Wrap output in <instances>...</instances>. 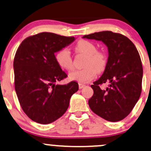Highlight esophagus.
Returning <instances> with one entry per match:
<instances>
[{"mask_svg":"<svg viewBox=\"0 0 151 151\" xmlns=\"http://www.w3.org/2000/svg\"><path fill=\"white\" fill-rule=\"evenodd\" d=\"M78 86H79V88L81 89V88H83V87H85V86H86V85L83 84V83H79Z\"/></svg>","mask_w":151,"mask_h":151,"instance_id":"34e87169","label":"esophagus"}]
</instances>
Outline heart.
Instances as JSON below:
<instances>
[{"instance_id":"obj_1","label":"heart","mask_w":151,"mask_h":151,"mask_svg":"<svg viewBox=\"0 0 151 151\" xmlns=\"http://www.w3.org/2000/svg\"><path fill=\"white\" fill-rule=\"evenodd\" d=\"M75 51L78 54L86 55L83 66L81 70H74L69 74L71 80L79 83H87L106 70L108 58L106 54L101 50H98L96 45L86 40H80L75 45ZM55 61L61 68L72 70L73 67V59L70 51L66 48L60 49L55 55Z\"/></svg>"}]
</instances>
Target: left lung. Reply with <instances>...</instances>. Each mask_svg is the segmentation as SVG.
<instances>
[{
	"label": "left lung",
	"instance_id": "8db88e82",
	"mask_svg": "<svg viewBox=\"0 0 151 151\" xmlns=\"http://www.w3.org/2000/svg\"><path fill=\"white\" fill-rule=\"evenodd\" d=\"M83 38L101 40L109 54L102 76L91 85L94 93L88 101L90 108L108 121H121L130 114L141 93L143 66L138 50L126 36L108 30ZM106 82L109 87L101 89Z\"/></svg>",
	"mask_w": 151,
	"mask_h": 151
}]
</instances>
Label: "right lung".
Segmentation results:
<instances>
[{"label":"right lung","instance_id":"obj_1","mask_svg":"<svg viewBox=\"0 0 151 151\" xmlns=\"http://www.w3.org/2000/svg\"><path fill=\"white\" fill-rule=\"evenodd\" d=\"M75 40L43 32L22 41L14 57L15 90L22 109L32 121L48 124L61 117L78 90L76 81L55 83L68 77L55 61V52Z\"/></svg>","mask_w":151,"mask_h":151}]
</instances>
